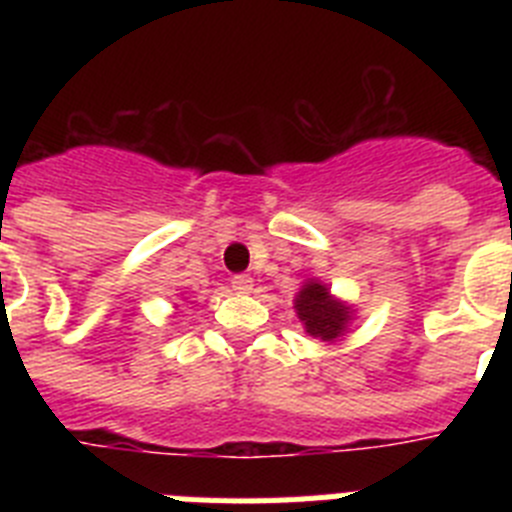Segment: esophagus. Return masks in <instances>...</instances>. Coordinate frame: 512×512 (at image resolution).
<instances>
[{"label": "esophagus", "mask_w": 512, "mask_h": 512, "mask_svg": "<svg viewBox=\"0 0 512 512\" xmlns=\"http://www.w3.org/2000/svg\"><path fill=\"white\" fill-rule=\"evenodd\" d=\"M233 289L235 292H238V295H248V292H251L253 289V279L248 277V274H238V277H233Z\"/></svg>", "instance_id": "obj_1"}]
</instances>
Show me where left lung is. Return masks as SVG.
<instances>
[{
    "label": "left lung",
    "mask_w": 512,
    "mask_h": 512,
    "mask_svg": "<svg viewBox=\"0 0 512 512\" xmlns=\"http://www.w3.org/2000/svg\"><path fill=\"white\" fill-rule=\"evenodd\" d=\"M295 312L307 336L323 343L341 341L354 320V305L343 302L320 279H305L295 295Z\"/></svg>",
    "instance_id": "8db88e82"
}]
</instances>
